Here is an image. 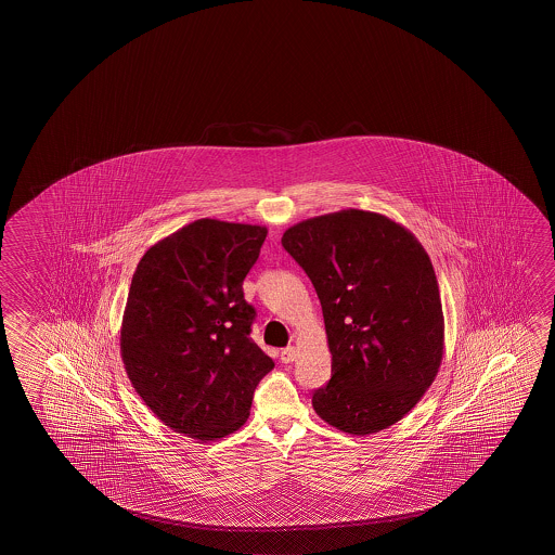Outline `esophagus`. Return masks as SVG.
Wrapping results in <instances>:
<instances>
[{
    "mask_svg": "<svg viewBox=\"0 0 555 555\" xmlns=\"http://www.w3.org/2000/svg\"><path fill=\"white\" fill-rule=\"evenodd\" d=\"M296 358H298V350L294 346H288V348L281 350V360L284 364H291Z\"/></svg>",
    "mask_w": 555,
    "mask_h": 555,
    "instance_id": "esophagus-1",
    "label": "esophagus"
}]
</instances>
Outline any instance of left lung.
Returning <instances> with one entry per match:
<instances>
[{
	"label": "left lung",
	"mask_w": 555,
	"mask_h": 555,
	"mask_svg": "<svg viewBox=\"0 0 555 555\" xmlns=\"http://www.w3.org/2000/svg\"><path fill=\"white\" fill-rule=\"evenodd\" d=\"M282 246L318 292L331 382L313 392L321 420L350 436L391 427L418 404L443 360L436 271L409 228L345 209L301 220Z\"/></svg>",
	"instance_id": "1"
}]
</instances>
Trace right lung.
I'll list each match as a JSON object with an SVG mask.
<instances>
[{
  "mask_svg": "<svg viewBox=\"0 0 555 555\" xmlns=\"http://www.w3.org/2000/svg\"><path fill=\"white\" fill-rule=\"evenodd\" d=\"M267 228L199 219L149 247L129 286L119 350L129 382L164 426L217 441L246 424L274 362L251 340L244 300Z\"/></svg>",
  "mask_w": 555,
  "mask_h": 555,
  "instance_id": "obj_1",
  "label": "right lung"
}]
</instances>
